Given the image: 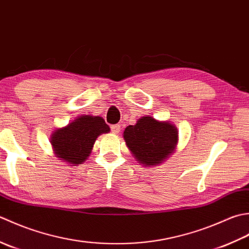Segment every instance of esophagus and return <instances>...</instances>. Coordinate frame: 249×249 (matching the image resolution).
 <instances>
[{"label":"esophagus","mask_w":249,"mask_h":249,"mask_svg":"<svg viewBox=\"0 0 249 249\" xmlns=\"http://www.w3.org/2000/svg\"><path fill=\"white\" fill-rule=\"evenodd\" d=\"M110 128H111V131H113V133H115V134L119 133V132H120V129H121L119 124H114V125H111Z\"/></svg>","instance_id":"34e87169"}]
</instances>
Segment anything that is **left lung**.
I'll use <instances>...</instances> for the list:
<instances>
[{"label":"left lung","instance_id":"left-lung-1","mask_svg":"<svg viewBox=\"0 0 249 249\" xmlns=\"http://www.w3.org/2000/svg\"><path fill=\"white\" fill-rule=\"evenodd\" d=\"M126 146L142 164L158 165L173 153L177 130L170 123H160L145 116L124 132Z\"/></svg>","mask_w":249,"mask_h":249}]
</instances>
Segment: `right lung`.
Wrapping results in <instances>:
<instances>
[{"instance_id":"add662e5","label":"right lung","mask_w":249,"mask_h":249,"mask_svg":"<svg viewBox=\"0 0 249 249\" xmlns=\"http://www.w3.org/2000/svg\"><path fill=\"white\" fill-rule=\"evenodd\" d=\"M109 132V126L99 116H82L68 126L54 132L52 144L58 158L70 164H80L88 158L96 138Z\"/></svg>"}]
</instances>
